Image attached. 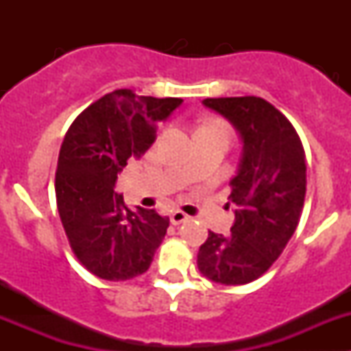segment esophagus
Masks as SVG:
<instances>
[{
	"label": "esophagus",
	"instance_id": "obj_1",
	"mask_svg": "<svg viewBox=\"0 0 351 351\" xmlns=\"http://www.w3.org/2000/svg\"><path fill=\"white\" fill-rule=\"evenodd\" d=\"M189 215L185 214V212H182V210H175L171 214V217H169V221H171V224H175V226H178V224H182V222H185V221H189Z\"/></svg>",
	"mask_w": 351,
	"mask_h": 351
}]
</instances>
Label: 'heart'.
<instances>
[{
	"mask_svg": "<svg viewBox=\"0 0 351 351\" xmlns=\"http://www.w3.org/2000/svg\"><path fill=\"white\" fill-rule=\"evenodd\" d=\"M198 130H221V132H226L224 125H221V123H207V125L200 127ZM198 130H197V132H198ZM226 134H228V132H226Z\"/></svg>",
	"mask_w": 351,
	"mask_h": 351,
	"instance_id": "heart-1",
	"label": "heart"
}]
</instances>
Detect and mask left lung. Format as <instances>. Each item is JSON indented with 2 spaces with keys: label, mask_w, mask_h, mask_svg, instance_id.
I'll use <instances>...</instances> for the list:
<instances>
[{
  "label": "left lung",
  "mask_w": 351,
  "mask_h": 351,
  "mask_svg": "<svg viewBox=\"0 0 351 351\" xmlns=\"http://www.w3.org/2000/svg\"><path fill=\"white\" fill-rule=\"evenodd\" d=\"M202 104L232 123L243 154L229 183L234 226L228 236L208 231L197 254L198 270L217 284H250L295 232L306 197V154L289 119L263 98H205Z\"/></svg>",
  "instance_id": "obj_1"
}]
</instances>
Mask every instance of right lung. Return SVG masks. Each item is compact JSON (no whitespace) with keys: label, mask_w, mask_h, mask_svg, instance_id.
<instances>
[{"label":"right lung","mask_w":351,"mask_h":351,"mask_svg":"<svg viewBox=\"0 0 351 351\" xmlns=\"http://www.w3.org/2000/svg\"><path fill=\"white\" fill-rule=\"evenodd\" d=\"M182 101L115 90L83 110L66 132L56 171L59 217L80 263L104 280L143 275L165 239L169 219L154 208L130 210L113 186L127 159L149 149L158 123Z\"/></svg>","instance_id":"add662e5"}]
</instances>
